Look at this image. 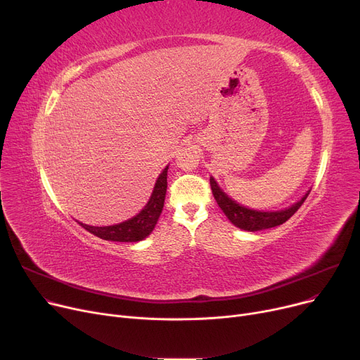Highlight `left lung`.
<instances>
[{"label": "left lung", "instance_id": "left-lung-1", "mask_svg": "<svg viewBox=\"0 0 360 360\" xmlns=\"http://www.w3.org/2000/svg\"><path fill=\"white\" fill-rule=\"evenodd\" d=\"M210 186H212V193H213L219 207L226 214V217H228L235 226H238V228H240L243 231H250V232L276 228V226L288 221L299 210V207L304 204V201L309 195V193H307V195L304 198L297 201L296 204H293L292 207H289V209H286V210L257 212V210L247 209V207H242V205L236 204L233 200H231L220 190L213 178H210Z\"/></svg>", "mask_w": 360, "mask_h": 360}]
</instances>
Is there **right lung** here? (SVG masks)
Masks as SVG:
<instances>
[{"instance_id": "add662e5", "label": "right lung", "mask_w": 360, "mask_h": 360, "mask_svg": "<svg viewBox=\"0 0 360 360\" xmlns=\"http://www.w3.org/2000/svg\"><path fill=\"white\" fill-rule=\"evenodd\" d=\"M166 188H167V167L158 178L153 194H151L150 201L144 207V210H141L136 217L113 226H105V228H94V226H87L83 223H80V226H83L87 232L105 240L139 242L153 232L155 226L160 217V213L163 210Z\"/></svg>"}]
</instances>
